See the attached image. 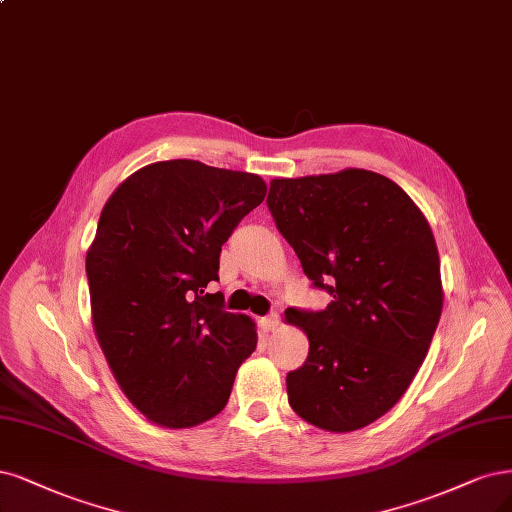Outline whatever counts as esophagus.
Segmentation results:
<instances>
[{"label":"esophagus","mask_w":512,"mask_h":512,"mask_svg":"<svg viewBox=\"0 0 512 512\" xmlns=\"http://www.w3.org/2000/svg\"><path fill=\"white\" fill-rule=\"evenodd\" d=\"M262 324H264V328H267V330H275L279 326V313H269L262 320Z\"/></svg>","instance_id":"obj_1"}]
</instances>
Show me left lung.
<instances>
[{
  "label": "left lung",
  "instance_id": "8db88e82",
  "mask_svg": "<svg viewBox=\"0 0 512 512\" xmlns=\"http://www.w3.org/2000/svg\"><path fill=\"white\" fill-rule=\"evenodd\" d=\"M267 207L320 311L290 307L309 356L286 377L298 417L328 432L373 424L407 392L443 311L434 235L411 197L366 169L273 180Z\"/></svg>",
  "mask_w": 512,
  "mask_h": 512
}]
</instances>
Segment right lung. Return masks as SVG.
Segmentation results:
<instances>
[{"label":"right lung","mask_w":512,"mask_h":512,"mask_svg":"<svg viewBox=\"0 0 512 512\" xmlns=\"http://www.w3.org/2000/svg\"><path fill=\"white\" fill-rule=\"evenodd\" d=\"M264 195L254 173L178 158L135 171L101 211L86 254L93 326L122 392L158 426L218 415L256 349L250 317L205 288Z\"/></svg>","instance_id":"add662e5"}]
</instances>
